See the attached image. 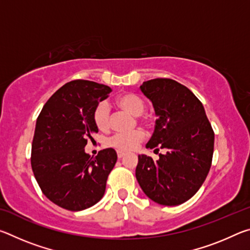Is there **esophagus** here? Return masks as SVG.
I'll list each match as a JSON object with an SVG mask.
<instances>
[{"label":"esophagus","instance_id":"34e87169","mask_svg":"<svg viewBox=\"0 0 250 250\" xmlns=\"http://www.w3.org/2000/svg\"><path fill=\"white\" fill-rule=\"evenodd\" d=\"M125 155V152H121V151H118V158H119V159H122V158H124V156Z\"/></svg>","mask_w":250,"mask_h":250}]
</instances>
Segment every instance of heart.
<instances>
[{
  "label": "heart",
  "instance_id": "b5f03b06",
  "mask_svg": "<svg viewBox=\"0 0 250 250\" xmlns=\"http://www.w3.org/2000/svg\"><path fill=\"white\" fill-rule=\"evenodd\" d=\"M116 103L120 108L125 109L134 117L140 116L145 111V101L141 99V97L133 92H125L119 95L117 97ZM92 120L100 131L107 130L109 128V112L107 105L104 104L97 105L92 113ZM143 140H145V132L141 130H134L132 132L115 134L109 140V145L118 151L129 152L137 149Z\"/></svg>",
  "mask_w": 250,
  "mask_h": 250
}]
</instances>
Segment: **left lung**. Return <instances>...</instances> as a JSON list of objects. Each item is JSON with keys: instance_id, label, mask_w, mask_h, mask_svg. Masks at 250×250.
Instances as JSON below:
<instances>
[{"instance_id": "1", "label": "left lung", "mask_w": 250, "mask_h": 250, "mask_svg": "<svg viewBox=\"0 0 250 250\" xmlns=\"http://www.w3.org/2000/svg\"><path fill=\"white\" fill-rule=\"evenodd\" d=\"M140 89L153 104L154 132L147 149L166 150L159 160L141 154L135 177L146 195L160 205L188 201L204 183L211 166L214 131L197 97L168 78L147 80Z\"/></svg>"}]
</instances>
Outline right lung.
Listing matches in <instances>:
<instances>
[{
    "instance_id": "obj_1",
    "label": "right lung",
    "mask_w": 250,
    "mask_h": 250,
    "mask_svg": "<svg viewBox=\"0 0 250 250\" xmlns=\"http://www.w3.org/2000/svg\"><path fill=\"white\" fill-rule=\"evenodd\" d=\"M111 88L89 80H73L55 92L36 120L31 164L44 195L62 208L78 211L103 198L109 173L117 162L109 147L95 158L84 152L98 128L94 110Z\"/></svg>"
}]
</instances>
